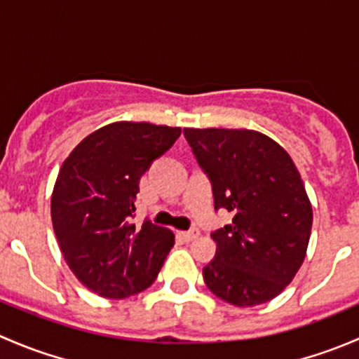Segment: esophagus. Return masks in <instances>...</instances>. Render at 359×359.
I'll return each instance as SVG.
<instances>
[{"label":"esophagus","instance_id":"esophagus-1","mask_svg":"<svg viewBox=\"0 0 359 359\" xmlns=\"http://www.w3.org/2000/svg\"><path fill=\"white\" fill-rule=\"evenodd\" d=\"M179 234L182 236L184 241H193V240H196L198 236H200V231L189 229V231H182V233H179Z\"/></svg>","mask_w":359,"mask_h":359}]
</instances>
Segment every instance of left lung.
I'll use <instances>...</instances> for the list:
<instances>
[{
  "label": "left lung",
  "mask_w": 359,
  "mask_h": 359,
  "mask_svg": "<svg viewBox=\"0 0 359 359\" xmlns=\"http://www.w3.org/2000/svg\"><path fill=\"white\" fill-rule=\"evenodd\" d=\"M212 180L215 210L233 224L212 234L215 259L203 267L213 295L238 307L269 302L306 259L313 206L290 154L271 137L245 128H184Z\"/></svg>",
  "instance_id": "obj_1"
}]
</instances>
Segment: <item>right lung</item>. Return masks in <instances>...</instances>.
<instances>
[{
    "label": "right lung",
    "mask_w": 359,
    "mask_h": 359,
    "mask_svg": "<svg viewBox=\"0 0 359 359\" xmlns=\"http://www.w3.org/2000/svg\"><path fill=\"white\" fill-rule=\"evenodd\" d=\"M182 130L116 121L81 140L60 166L52 222L69 269L104 299H126L156 280L175 236L144 220L132 224L139 180Z\"/></svg>",
    "instance_id": "1"
}]
</instances>
